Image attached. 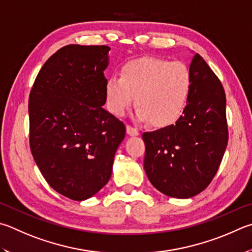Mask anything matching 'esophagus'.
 <instances>
[{
	"instance_id": "esophagus-1",
	"label": "esophagus",
	"mask_w": 252,
	"mask_h": 252,
	"mask_svg": "<svg viewBox=\"0 0 252 252\" xmlns=\"http://www.w3.org/2000/svg\"><path fill=\"white\" fill-rule=\"evenodd\" d=\"M126 133L131 136H136V135H139V131H138V129H135V127H133V126H126Z\"/></svg>"
}]
</instances>
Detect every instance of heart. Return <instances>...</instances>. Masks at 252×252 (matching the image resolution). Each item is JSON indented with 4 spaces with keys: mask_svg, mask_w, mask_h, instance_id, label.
I'll return each instance as SVG.
<instances>
[{
    "mask_svg": "<svg viewBox=\"0 0 252 252\" xmlns=\"http://www.w3.org/2000/svg\"><path fill=\"white\" fill-rule=\"evenodd\" d=\"M191 85L190 70L184 63L141 57L125 63L120 77L107 80V103L113 114L122 117L136 95V118L148 120L153 126L165 127L184 112Z\"/></svg>",
    "mask_w": 252,
    "mask_h": 252,
    "instance_id": "b5f03b06",
    "label": "heart"
}]
</instances>
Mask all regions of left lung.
Segmentation results:
<instances>
[{"label":"left lung","mask_w":252,"mask_h":252,"mask_svg":"<svg viewBox=\"0 0 252 252\" xmlns=\"http://www.w3.org/2000/svg\"><path fill=\"white\" fill-rule=\"evenodd\" d=\"M189 70L193 85L182 116L174 125L142 135L151 184L175 198L193 197L210 184L228 143L221 82L198 54Z\"/></svg>","instance_id":"left-lung-1"}]
</instances>
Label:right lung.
<instances>
[{"label": "right lung", "instance_id": "right-lung-1", "mask_svg": "<svg viewBox=\"0 0 252 252\" xmlns=\"http://www.w3.org/2000/svg\"><path fill=\"white\" fill-rule=\"evenodd\" d=\"M108 46L67 45L44 63L29 100L30 146L50 187L72 200L110 180L126 126L104 110Z\"/></svg>", "mask_w": 252, "mask_h": 252}]
</instances>
